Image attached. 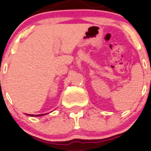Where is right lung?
Returning a JSON list of instances; mask_svg holds the SVG:
<instances>
[{"instance_id": "obj_1", "label": "right lung", "mask_w": 151, "mask_h": 151, "mask_svg": "<svg viewBox=\"0 0 151 151\" xmlns=\"http://www.w3.org/2000/svg\"><path fill=\"white\" fill-rule=\"evenodd\" d=\"M47 114V113H45V114H39V115H33V114H27L28 115V116H44V115H46Z\"/></svg>"}]
</instances>
